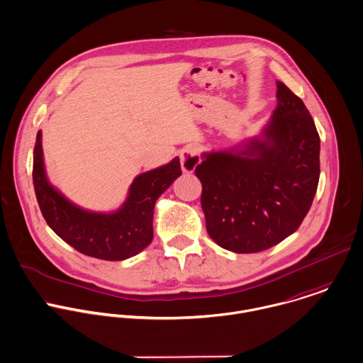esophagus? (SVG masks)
Masks as SVG:
<instances>
[{
	"label": "esophagus",
	"instance_id": "esophagus-1",
	"mask_svg": "<svg viewBox=\"0 0 363 363\" xmlns=\"http://www.w3.org/2000/svg\"><path fill=\"white\" fill-rule=\"evenodd\" d=\"M201 148L196 145H186L181 151V167L184 172H192L201 162Z\"/></svg>",
	"mask_w": 363,
	"mask_h": 363
}]
</instances>
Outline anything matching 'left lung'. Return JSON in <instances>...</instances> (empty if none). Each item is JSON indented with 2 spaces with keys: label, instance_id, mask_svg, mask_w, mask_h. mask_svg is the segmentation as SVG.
I'll return each mask as SVG.
<instances>
[{
  "label": "left lung",
  "instance_id": "left-lung-1",
  "mask_svg": "<svg viewBox=\"0 0 363 363\" xmlns=\"http://www.w3.org/2000/svg\"><path fill=\"white\" fill-rule=\"evenodd\" d=\"M278 106L262 138L242 148L205 152L202 182L206 230L224 250L251 254L294 233L308 213L320 178V136L289 88L277 81Z\"/></svg>",
  "mask_w": 363,
  "mask_h": 363
}]
</instances>
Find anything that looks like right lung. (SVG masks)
Segmentation results:
<instances>
[{"label": "right lung", "mask_w": 363, "mask_h": 363, "mask_svg": "<svg viewBox=\"0 0 363 363\" xmlns=\"http://www.w3.org/2000/svg\"><path fill=\"white\" fill-rule=\"evenodd\" d=\"M182 174L179 158L135 178L129 196L115 213H92L69 202L48 181L43 167L42 133L33 148V186L40 212L49 227L84 255L122 261L140 251L152 240L155 201Z\"/></svg>", "instance_id": "obj_1"}]
</instances>
